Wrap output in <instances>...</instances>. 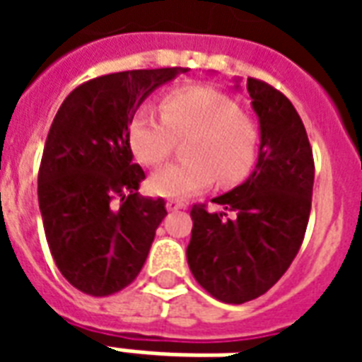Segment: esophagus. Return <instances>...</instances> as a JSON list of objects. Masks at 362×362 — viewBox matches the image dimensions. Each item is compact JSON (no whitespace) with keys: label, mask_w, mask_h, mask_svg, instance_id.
Here are the masks:
<instances>
[{"label":"esophagus","mask_w":362,"mask_h":362,"mask_svg":"<svg viewBox=\"0 0 362 362\" xmlns=\"http://www.w3.org/2000/svg\"><path fill=\"white\" fill-rule=\"evenodd\" d=\"M166 209H168V211H178V209H186V204H184V202H176V199H170V202H166Z\"/></svg>","instance_id":"esophagus-1"}]
</instances>
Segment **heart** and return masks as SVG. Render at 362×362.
<instances>
[{
    "instance_id": "b5f03b06",
    "label": "heart",
    "mask_w": 362,
    "mask_h": 362,
    "mask_svg": "<svg viewBox=\"0 0 362 362\" xmlns=\"http://www.w3.org/2000/svg\"><path fill=\"white\" fill-rule=\"evenodd\" d=\"M163 114L143 106L132 119L129 145L143 165L163 163L176 137L186 141L176 160L151 174L149 188L160 197H188L223 184L243 180L256 160L258 132L230 98L207 87H182L163 98Z\"/></svg>"
}]
</instances>
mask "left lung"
<instances>
[{
    "instance_id": "obj_1",
    "label": "left lung",
    "mask_w": 362,
    "mask_h": 362,
    "mask_svg": "<svg viewBox=\"0 0 362 362\" xmlns=\"http://www.w3.org/2000/svg\"><path fill=\"white\" fill-rule=\"evenodd\" d=\"M246 89L258 116V160L240 186L213 197L223 211L194 205L186 250L197 283L228 304L258 298L287 272L303 244L314 186L310 143L295 106L258 79Z\"/></svg>"
}]
</instances>
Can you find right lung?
<instances>
[{"label":"right lung","mask_w":362,"mask_h":362,"mask_svg":"<svg viewBox=\"0 0 362 362\" xmlns=\"http://www.w3.org/2000/svg\"><path fill=\"white\" fill-rule=\"evenodd\" d=\"M184 67L103 75L71 90L44 145L38 205L56 266L75 288L108 296L139 275L165 199L139 196L129 126L147 96Z\"/></svg>","instance_id":"add662e5"}]
</instances>
